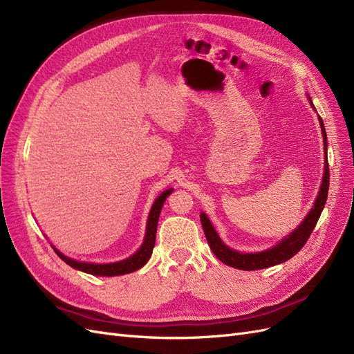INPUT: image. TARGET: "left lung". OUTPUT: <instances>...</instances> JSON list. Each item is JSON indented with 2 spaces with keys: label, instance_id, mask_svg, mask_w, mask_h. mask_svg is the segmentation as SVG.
Listing matches in <instances>:
<instances>
[{
  "label": "left lung",
  "instance_id": "left-lung-1",
  "mask_svg": "<svg viewBox=\"0 0 354 354\" xmlns=\"http://www.w3.org/2000/svg\"><path fill=\"white\" fill-rule=\"evenodd\" d=\"M319 122H320V128H322L325 153H326L328 143H326V131H325V125H324L322 118H319ZM328 189H329V165H328V159H326L322 186H320L319 196L316 198V202H315L312 211L308 212V216L304 218V221L299 224V227L289 234L288 238H285L279 245L273 246L272 250H267L263 252L242 254V252H238L234 250H230L229 246H226L221 242L217 232L214 230L212 224L209 223L208 217L203 212H201L202 229H203V233H205V238L208 241L209 248L212 250L214 254H216V257L221 263L227 264L230 267H234V269H241V270H260V269H266V267H272V266L281 264V263L289 260L291 257H294L299 250L303 248L306 242L308 241L310 234H312L316 223L320 217V214H322V209L326 203Z\"/></svg>",
  "mask_w": 354,
  "mask_h": 354
}]
</instances>
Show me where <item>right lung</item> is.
<instances>
[{"instance_id":"right-lung-1","label":"right lung","mask_w":354,"mask_h":354,"mask_svg":"<svg viewBox=\"0 0 354 354\" xmlns=\"http://www.w3.org/2000/svg\"><path fill=\"white\" fill-rule=\"evenodd\" d=\"M171 194V189L162 192L156 201L153 202L151 214H149L147 218V227H146V236L143 241V245L140 246L134 255L128 257L127 260L122 261H116V263H108V264H94V263H81L77 260H72L69 257H65L62 252H59L56 248V254L60 257V259L65 261L66 264H69L73 269H78L81 272L90 273V274H97V276H120V274H127L131 273L143 267L149 259H151L153 246H155V239H156V227H158V218L160 209H162V205L165 199L168 198V195Z\"/></svg>"}]
</instances>
